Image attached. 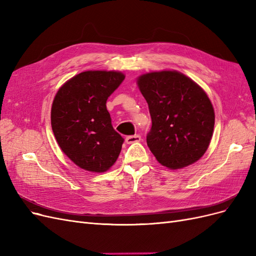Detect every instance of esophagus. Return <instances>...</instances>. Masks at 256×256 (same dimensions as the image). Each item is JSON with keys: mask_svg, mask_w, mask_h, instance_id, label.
Returning <instances> with one entry per match:
<instances>
[{"mask_svg": "<svg viewBox=\"0 0 256 256\" xmlns=\"http://www.w3.org/2000/svg\"><path fill=\"white\" fill-rule=\"evenodd\" d=\"M141 141V136L134 134V136H128L126 138V143L127 144H132L136 142H140Z\"/></svg>", "mask_w": 256, "mask_h": 256, "instance_id": "34e87169", "label": "esophagus"}]
</instances>
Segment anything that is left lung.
<instances>
[{"label": "left lung", "instance_id": "8db88e82", "mask_svg": "<svg viewBox=\"0 0 256 256\" xmlns=\"http://www.w3.org/2000/svg\"><path fill=\"white\" fill-rule=\"evenodd\" d=\"M138 84L152 118L146 142L157 161L173 170L194 164L207 150L214 126L206 92L177 72L146 74Z\"/></svg>", "mask_w": 256, "mask_h": 256}]
</instances>
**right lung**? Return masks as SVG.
<instances>
[{"label": "right lung", "mask_w": 256, "mask_h": 256, "mask_svg": "<svg viewBox=\"0 0 256 256\" xmlns=\"http://www.w3.org/2000/svg\"><path fill=\"white\" fill-rule=\"evenodd\" d=\"M124 79L118 72H84L67 81L53 100L54 136L66 156L86 171L104 172L118 158L124 138L114 130L106 104Z\"/></svg>", "instance_id": "add662e5"}]
</instances>
